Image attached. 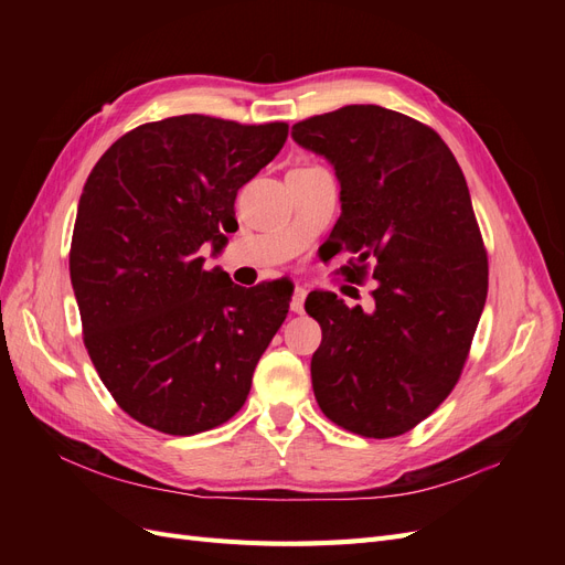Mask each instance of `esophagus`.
<instances>
[{"label":"esophagus","mask_w":565,"mask_h":565,"mask_svg":"<svg viewBox=\"0 0 565 565\" xmlns=\"http://www.w3.org/2000/svg\"><path fill=\"white\" fill-rule=\"evenodd\" d=\"M306 289L303 287H295V295H292V311L295 313H303V301H306Z\"/></svg>","instance_id":"esophagus-1"}]
</instances>
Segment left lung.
I'll return each mask as SVG.
<instances>
[{"instance_id": "obj_1", "label": "left lung", "mask_w": 565, "mask_h": 565, "mask_svg": "<svg viewBox=\"0 0 565 565\" xmlns=\"http://www.w3.org/2000/svg\"><path fill=\"white\" fill-rule=\"evenodd\" d=\"M292 139L334 167L341 216L330 245L355 254L347 278L374 262V309L311 292L320 322L311 358L324 417L365 438L413 429L448 398L488 297V256L465 174L440 136L382 106L303 119Z\"/></svg>"}]
</instances>
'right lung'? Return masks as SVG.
<instances>
[{
    "instance_id": "obj_1",
    "label": "right lung",
    "mask_w": 565,
    "mask_h": 565,
    "mask_svg": "<svg viewBox=\"0 0 565 565\" xmlns=\"http://www.w3.org/2000/svg\"><path fill=\"white\" fill-rule=\"evenodd\" d=\"M287 129L167 117L117 139L84 183L71 245L84 347L115 403L150 429L193 436L228 422L287 318L292 287L247 289L200 256L228 243L237 191Z\"/></svg>"
}]
</instances>
